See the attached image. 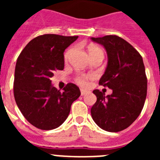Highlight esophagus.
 Returning a JSON list of instances; mask_svg holds the SVG:
<instances>
[{
	"label": "esophagus",
	"instance_id": "1",
	"mask_svg": "<svg viewBox=\"0 0 160 160\" xmlns=\"http://www.w3.org/2000/svg\"><path fill=\"white\" fill-rule=\"evenodd\" d=\"M87 93H88V91H87V90H82H82H81V95L82 96L85 95V94H87Z\"/></svg>",
	"mask_w": 160,
	"mask_h": 160
}]
</instances>
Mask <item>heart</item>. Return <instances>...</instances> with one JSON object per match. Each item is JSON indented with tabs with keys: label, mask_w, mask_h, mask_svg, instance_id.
<instances>
[{
	"label": "heart",
	"mask_w": 160,
	"mask_h": 160,
	"mask_svg": "<svg viewBox=\"0 0 160 160\" xmlns=\"http://www.w3.org/2000/svg\"><path fill=\"white\" fill-rule=\"evenodd\" d=\"M72 51H73V49H68L67 51L65 53V55H64L65 60L67 61L68 59L70 58V55H71L72 53ZM88 52L89 53H90V56H92V55H94V53H98V52H102V51L101 50V49H99V48L97 47V46H90V47L88 49ZM94 76L93 75V74H80V75H78L77 78H76L75 80H76V82H77L78 84H79L80 86H82V87H86V86L88 84V81L94 79Z\"/></svg>",
	"instance_id": "obj_1"
}]
</instances>
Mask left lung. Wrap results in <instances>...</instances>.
<instances>
[{
    "label": "left lung",
    "mask_w": 160,
    "mask_h": 160,
    "mask_svg": "<svg viewBox=\"0 0 160 160\" xmlns=\"http://www.w3.org/2000/svg\"><path fill=\"white\" fill-rule=\"evenodd\" d=\"M91 40L107 51L108 62L99 84L112 90L107 96L98 90L93 91L97 101L90 110L91 116L104 131H121L135 122L146 100L148 79L142 58L131 44L115 35Z\"/></svg>",
    "instance_id": "obj_1"
}]
</instances>
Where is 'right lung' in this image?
<instances>
[{"label": "right lung", "instance_id": "right-lung-1", "mask_svg": "<svg viewBox=\"0 0 160 160\" xmlns=\"http://www.w3.org/2000/svg\"><path fill=\"white\" fill-rule=\"evenodd\" d=\"M78 38L41 35L27 44L17 60L15 101L24 117L37 128L48 131L58 128L81 94L75 84L68 83L61 92L50 80L54 70L64 69L65 49Z\"/></svg>", "mask_w": 160, "mask_h": 160}]
</instances>
